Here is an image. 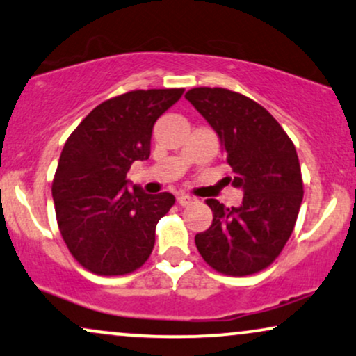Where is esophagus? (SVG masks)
I'll list each match as a JSON object with an SVG mask.
<instances>
[{
	"label": "esophagus",
	"mask_w": 356,
	"mask_h": 356,
	"mask_svg": "<svg viewBox=\"0 0 356 356\" xmlns=\"http://www.w3.org/2000/svg\"><path fill=\"white\" fill-rule=\"evenodd\" d=\"M194 197H191V195H186V194H182V195H179L177 197V202H179V205H182V207H186V205H189V204H192L194 202Z\"/></svg>",
	"instance_id": "obj_1"
}]
</instances>
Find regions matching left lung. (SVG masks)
<instances>
[{"instance_id":"obj_1","label":"left lung","mask_w":356,"mask_h":356,"mask_svg":"<svg viewBox=\"0 0 356 356\" xmlns=\"http://www.w3.org/2000/svg\"><path fill=\"white\" fill-rule=\"evenodd\" d=\"M186 99L219 136L238 207L209 199L213 220L195 235L202 259L225 275H250L277 259L293 232L303 199L295 145L275 118L250 97L222 88H194Z\"/></svg>"}]
</instances>
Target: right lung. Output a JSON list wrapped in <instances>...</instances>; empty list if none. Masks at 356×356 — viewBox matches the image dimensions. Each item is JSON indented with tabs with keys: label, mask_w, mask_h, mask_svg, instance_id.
I'll return each mask as SVG.
<instances>
[{
	"label": "right lung",
	"mask_w": 356,
	"mask_h": 356,
	"mask_svg": "<svg viewBox=\"0 0 356 356\" xmlns=\"http://www.w3.org/2000/svg\"><path fill=\"white\" fill-rule=\"evenodd\" d=\"M184 89L131 91L94 108L64 144L53 181L59 230L78 262L97 275H126L151 255L156 225L175 199L127 181L151 156L152 127Z\"/></svg>",
	"instance_id": "1"
}]
</instances>
